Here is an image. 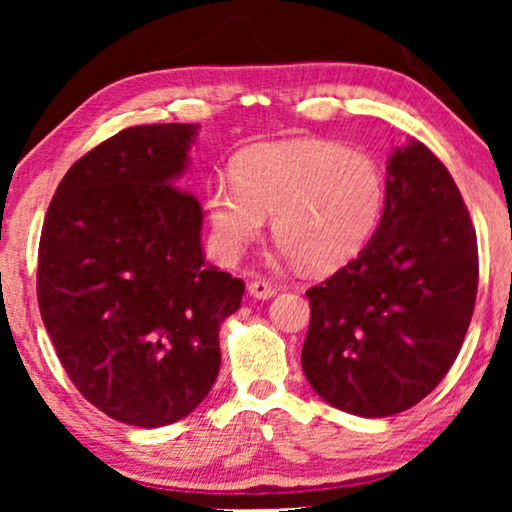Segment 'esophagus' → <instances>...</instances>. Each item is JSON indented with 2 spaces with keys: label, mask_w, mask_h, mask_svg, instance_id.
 Segmentation results:
<instances>
[{
  "label": "esophagus",
  "mask_w": 512,
  "mask_h": 512,
  "mask_svg": "<svg viewBox=\"0 0 512 512\" xmlns=\"http://www.w3.org/2000/svg\"><path fill=\"white\" fill-rule=\"evenodd\" d=\"M275 286L270 282H265V279H254V282H249V296H254L258 300H268L275 296Z\"/></svg>",
  "instance_id": "obj_1"
}]
</instances>
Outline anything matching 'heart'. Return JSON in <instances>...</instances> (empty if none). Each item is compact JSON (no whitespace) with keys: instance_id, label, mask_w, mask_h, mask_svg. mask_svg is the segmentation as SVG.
Here are the masks:
<instances>
[{"instance_id":"1","label":"heart","mask_w":512,"mask_h":512,"mask_svg":"<svg viewBox=\"0 0 512 512\" xmlns=\"http://www.w3.org/2000/svg\"><path fill=\"white\" fill-rule=\"evenodd\" d=\"M387 202V179L368 153L328 142L261 144L237 158L235 174L207 186L216 244L235 258L261 235H272L286 261L333 270L373 237Z\"/></svg>"}]
</instances>
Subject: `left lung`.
I'll list each match as a JSON object with an SVG mask.
<instances>
[{
    "label": "left lung",
    "mask_w": 512,
    "mask_h": 512,
    "mask_svg": "<svg viewBox=\"0 0 512 512\" xmlns=\"http://www.w3.org/2000/svg\"><path fill=\"white\" fill-rule=\"evenodd\" d=\"M478 237L447 167L422 142L391 153L387 202L366 247L305 293L303 370L333 408L389 417L429 396L464 345Z\"/></svg>",
    "instance_id": "obj_1"
}]
</instances>
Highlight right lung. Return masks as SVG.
I'll return each instance as SVG.
<instances>
[{
  "instance_id": "1",
  "label": "right lung",
  "mask_w": 512,
  "mask_h": 512,
  "mask_svg": "<svg viewBox=\"0 0 512 512\" xmlns=\"http://www.w3.org/2000/svg\"><path fill=\"white\" fill-rule=\"evenodd\" d=\"M198 125L125 128L76 160L39 242L41 319L69 380L116 422L156 429L205 401L244 282L205 263L181 191Z\"/></svg>"
}]
</instances>
